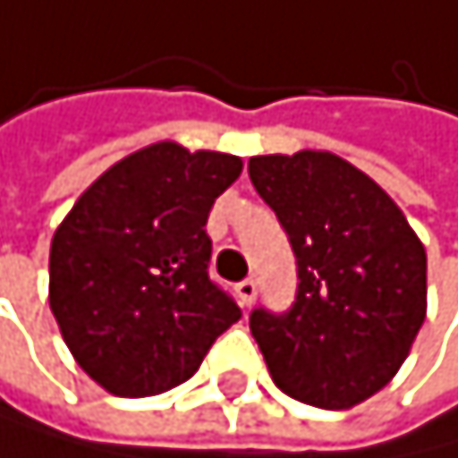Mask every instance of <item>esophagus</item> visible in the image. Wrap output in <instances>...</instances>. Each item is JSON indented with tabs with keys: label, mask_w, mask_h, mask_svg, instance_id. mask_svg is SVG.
<instances>
[{
	"label": "esophagus",
	"mask_w": 458,
	"mask_h": 458,
	"mask_svg": "<svg viewBox=\"0 0 458 458\" xmlns=\"http://www.w3.org/2000/svg\"><path fill=\"white\" fill-rule=\"evenodd\" d=\"M255 295H258V284L252 278H246V281L238 284V301H241L243 310H249L255 304Z\"/></svg>",
	"instance_id": "esophagus-1"
}]
</instances>
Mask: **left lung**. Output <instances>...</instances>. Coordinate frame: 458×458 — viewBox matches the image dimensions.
Returning a JSON list of instances; mask_svg holds the SVG:
<instances>
[{
    "label": "left lung",
    "instance_id": "1",
    "mask_svg": "<svg viewBox=\"0 0 458 458\" xmlns=\"http://www.w3.org/2000/svg\"><path fill=\"white\" fill-rule=\"evenodd\" d=\"M249 177L298 260L293 310L249 315L272 381L324 410L361 404L425 324V246L390 194L333 151L252 157Z\"/></svg>",
    "mask_w": 458,
    "mask_h": 458
}]
</instances>
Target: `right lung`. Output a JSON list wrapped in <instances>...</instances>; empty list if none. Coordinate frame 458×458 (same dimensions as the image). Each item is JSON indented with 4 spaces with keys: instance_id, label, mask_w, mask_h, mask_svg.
Instances as JSON below:
<instances>
[{
    "instance_id": "add662e5",
    "label": "right lung",
    "mask_w": 458,
    "mask_h": 458,
    "mask_svg": "<svg viewBox=\"0 0 458 458\" xmlns=\"http://www.w3.org/2000/svg\"><path fill=\"white\" fill-rule=\"evenodd\" d=\"M241 172L234 154L163 140L99 174L56 226L51 312L103 390L140 399L183 385L241 318L209 278L206 234L215 200Z\"/></svg>"
}]
</instances>
